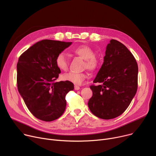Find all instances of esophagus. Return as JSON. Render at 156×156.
I'll return each instance as SVG.
<instances>
[{"label": "esophagus", "mask_w": 156, "mask_h": 156, "mask_svg": "<svg viewBox=\"0 0 156 156\" xmlns=\"http://www.w3.org/2000/svg\"><path fill=\"white\" fill-rule=\"evenodd\" d=\"M80 89V87L78 85H75V90H78Z\"/></svg>", "instance_id": "1"}]
</instances>
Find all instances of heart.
Masks as SVG:
<instances>
[{"label":"heart","instance_id":"heart-1","mask_svg":"<svg viewBox=\"0 0 156 156\" xmlns=\"http://www.w3.org/2000/svg\"><path fill=\"white\" fill-rule=\"evenodd\" d=\"M73 52L81 58L85 60L84 67L90 71H94L99 66L100 61L95 57L94 49L86 45L78 46L73 49ZM55 64L59 69L65 71L68 69V59L64 52H60L55 57ZM87 78L85 73L68 72L62 75V79L64 81H69L75 85H81Z\"/></svg>","mask_w":156,"mask_h":156}]
</instances>
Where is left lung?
<instances>
[{
	"label": "left lung",
	"instance_id": "8db88e82",
	"mask_svg": "<svg viewBox=\"0 0 156 156\" xmlns=\"http://www.w3.org/2000/svg\"><path fill=\"white\" fill-rule=\"evenodd\" d=\"M90 87L93 95L88 102L94 115L115 118L128 108L138 87V65L133 54L119 41L112 39L106 47L104 62Z\"/></svg>",
	"mask_w": 156,
	"mask_h": 156
}]
</instances>
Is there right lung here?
Wrapping results in <instances>:
<instances>
[{"label":"right lung","mask_w":156,"mask_h":156,"mask_svg":"<svg viewBox=\"0 0 156 156\" xmlns=\"http://www.w3.org/2000/svg\"><path fill=\"white\" fill-rule=\"evenodd\" d=\"M72 42L43 40L24 52L17 64V85L27 107L37 118L52 121L65 111L66 94L74 89L67 81L56 82L61 70L55 57Z\"/></svg>","instance_id":"1"}]
</instances>
